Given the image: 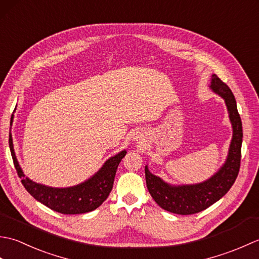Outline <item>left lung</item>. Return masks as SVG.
<instances>
[{
    "mask_svg": "<svg viewBox=\"0 0 259 259\" xmlns=\"http://www.w3.org/2000/svg\"><path fill=\"white\" fill-rule=\"evenodd\" d=\"M211 89L224 98L233 124V139L230 144L227 160L224 166L205 183L187 186H170L157 176L152 175L146 166V183L151 197L159 206L170 212L178 214H192L205 210L218 201L232 188L237 178L243 142V125L237 110L235 97L229 87L218 78L211 75Z\"/></svg>",
    "mask_w": 259,
    "mask_h": 259,
    "instance_id": "8db88e82",
    "label": "left lung"
}]
</instances>
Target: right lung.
<instances>
[{
    "instance_id": "1",
    "label": "right lung",
    "mask_w": 259,
    "mask_h": 259,
    "mask_svg": "<svg viewBox=\"0 0 259 259\" xmlns=\"http://www.w3.org/2000/svg\"><path fill=\"white\" fill-rule=\"evenodd\" d=\"M11 124H12V119H11ZM9 145L16 172L22 179L21 183L27 192L52 210L64 214L89 212L100 206L112 190L115 172H117L121 159L126 153L124 150L110 158L92 178L84 183L69 187V188H52V187L33 183L32 180L25 177L16 160L11 134L9 137Z\"/></svg>"
}]
</instances>
